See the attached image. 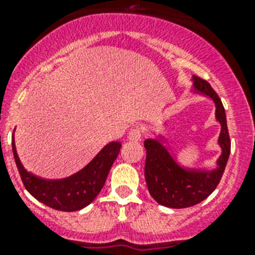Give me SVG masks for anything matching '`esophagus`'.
Here are the masks:
<instances>
[{
	"label": "esophagus",
	"mask_w": 255,
	"mask_h": 255,
	"mask_svg": "<svg viewBox=\"0 0 255 255\" xmlns=\"http://www.w3.org/2000/svg\"><path fill=\"white\" fill-rule=\"evenodd\" d=\"M141 136H143V134H141V130L134 129L129 132V136H128V138H129L130 141H140Z\"/></svg>",
	"instance_id": "obj_1"
}]
</instances>
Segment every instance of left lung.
<instances>
[{
  "mask_svg": "<svg viewBox=\"0 0 255 255\" xmlns=\"http://www.w3.org/2000/svg\"><path fill=\"white\" fill-rule=\"evenodd\" d=\"M191 93L208 97L215 103V119L221 126L217 144L221 154L215 167H190L177 161V155L166 147L167 139L159 132L155 138L147 139L144 176L153 199L168 208H188L200 203L213 193L224 175L231 149L226 114L222 102L208 82L198 76H191Z\"/></svg>",
  "mask_w": 255,
  "mask_h": 255,
  "instance_id": "obj_1",
  "label": "left lung"
}]
</instances>
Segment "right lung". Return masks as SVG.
I'll list each match as a JSON object with an SVG mask.
<instances>
[{
  "label": "right lung",
  "mask_w": 255,
  "mask_h": 255,
  "mask_svg": "<svg viewBox=\"0 0 255 255\" xmlns=\"http://www.w3.org/2000/svg\"><path fill=\"white\" fill-rule=\"evenodd\" d=\"M15 134V132H13ZM12 134V153L22 184L40 203L57 211L83 209L96 199L105 185L108 172L120 153V141H110L89 163L64 179H44L29 172L20 161Z\"/></svg>",
  "instance_id": "obj_1"
}]
</instances>
